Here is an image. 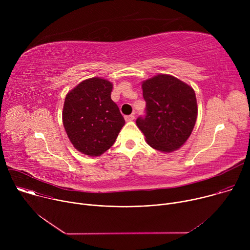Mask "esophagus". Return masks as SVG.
<instances>
[{
    "instance_id": "1",
    "label": "esophagus",
    "mask_w": 250,
    "mask_h": 250,
    "mask_svg": "<svg viewBox=\"0 0 250 250\" xmlns=\"http://www.w3.org/2000/svg\"><path fill=\"white\" fill-rule=\"evenodd\" d=\"M125 120L126 122H131V121H133V120H134V115L125 116Z\"/></svg>"
}]
</instances>
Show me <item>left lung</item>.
Here are the masks:
<instances>
[{"label":"left lung","mask_w":250,"mask_h":250,"mask_svg":"<svg viewBox=\"0 0 250 250\" xmlns=\"http://www.w3.org/2000/svg\"><path fill=\"white\" fill-rule=\"evenodd\" d=\"M146 116L137 127L152 148L161 152L179 149L191 135L198 116L194 89L168 74H158L141 84Z\"/></svg>","instance_id":"obj_1"}]
</instances>
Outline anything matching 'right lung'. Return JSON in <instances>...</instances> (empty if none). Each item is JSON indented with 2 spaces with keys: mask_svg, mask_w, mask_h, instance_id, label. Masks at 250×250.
<instances>
[{
  "mask_svg": "<svg viewBox=\"0 0 250 250\" xmlns=\"http://www.w3.org/2000/svg\"><path fill=\"white\" fill-rule=\"evenodd\" d=\"M113 83L100 77L79 83L66 95L62 122L73 146L83 154L100 156L116 141L125 122L111 99Z\"/></svg>",
  "mask_w": 250,
  "mask_h": 250,
  "instance_id": "right-lung-1",
  "label": "right lung"
}]
</instances>
